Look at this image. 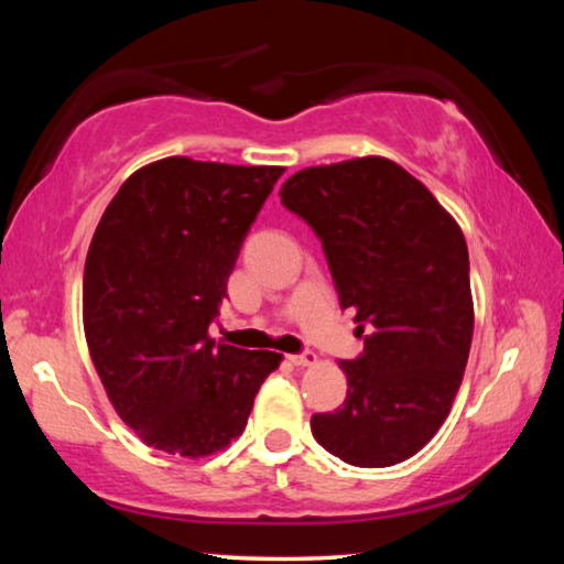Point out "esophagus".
I'll use <instances>...</instances> for the list:
<instances>
[{
	"mask_svg": "<svg viewBox=\"0 0 564 564\" xmlns=\"http://www.w3.org/2000/svg\"><path fill=\"white\" fill-rule=\"evenodd\" d=\"M289 360L293 362V366H313V362L318 360V356L313 350H301V352H293V356H289Z\"/></svg>",
	"mask_w": 564,
	"mask_h": 564,
	"instance_id": "1",
	"label": "esophagus"
}]
</instances>
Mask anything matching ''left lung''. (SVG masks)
<instances>
[{
	"mask_svg": "<svg viewBox=\"0 0 564 564\" xmlns=\"http://www.w3.org/2000/svg\"><path fill=\"white\" fill-rule=\"evenodd\" d=\"M281 204L321 238L362 352L343 360L348 393L311 417L316 441L356 467L415 455L443 425L473 340L470 259L460 226L405 169L380 156L311 166Z\"/></svg>",
	"mask_w": 564,
	"mask_h": 564,
	"instance_id": "8db88e82",
	"label": "left lung"
}]
</instances>
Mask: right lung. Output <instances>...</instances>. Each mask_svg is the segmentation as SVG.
Listing matches in <instances>:
<instances>
[{"instance_id":"obj_1","label":"right lung","mask_w":564,"mask_h":564,"mask_svg":"<svg viewBox=\"0 0 564 564\" xmlns=\"http://www.w3.org/2000/svg\"><path fill=\"white\" fill-rule=\"evenodd\" d=\"M283 174L186 156L131 174L84 265V333L123 423L166 453L204 457L241 435L281 352L208 338L248 228Z\"/></svg>"}]
</instances>
